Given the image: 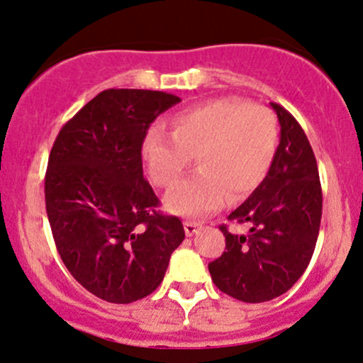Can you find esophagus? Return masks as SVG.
Listing matches in <instances>:
<instances>
[{
	"mask_svg": "<svg viewBox=\"0 0 363 363\" xmlns=\"http://www.w3.org/2000/svg\"><path fill=\"white\" fill-rule=\"evenodd\" d=\"M183 228H185V234H186V236L191 238V236H194V234H197V233H199L200 224H197V223H191V220H186V223L183 224Z\"/></svg>",
	"mask_w": 363,
	"mask_h": 363,
	"instance_id": "34e87169",
	"label": "esophagus"
}]
</instances>
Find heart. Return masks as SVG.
I'll list each match as a JSON object with an SVG mask.
<instances>
[{"instance_id": "heart-1", "label": "heart", "mask_w": 363, "mask_h": 363, "mask_svg": "<svg viewBox=\"0 0 363 363\" xmlns=\"http://www.w3.org/2000/svg\"><path fill=\"white\" fill-rule=\"evenodd\" d=\"M279 146V122L272 110L241 98H216L172 118V132L152 127L143 143L151 180L177 185L197 160L199 172L166 195L174 214L199 217L241 202L262 185Z\"/></svg>"}]
</instances>
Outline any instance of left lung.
Instances as JSON below:
<instances>
[{
    "instance_id": "1",
    "label": "left lung",
    "mask_w": 363,
    "mask_h": 363,
    "mask_svg": "<svg viewBox=\"0 0 363 363\" xmlns=\"http://www.w3.org/2000/svg\"><path fill=\"white\" fill-rule=\"evenodd\" d=\"M280 122V144L262 185L228 219L248 224L250 234L220 225L225 251L208 263L216 287L242 302L282 296L308 268L323 214L318 163L299 122L270 104Z\"/></svg>"
}]
</instances>
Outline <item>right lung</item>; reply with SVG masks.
<instances>
[{"label": "right lung", "mask_w": 363, "mask_h": 363, "mask_svg": "<svg viewBox=\"0 0 363 363\" xmlns=\"http://www.w3.org/2000/svg\"><path fill=\"white\" fill-rule=\"evenodd\" d=\"M178 101L152 89H105L64 123L50 149L45 208L55 248L106 302L155 292L185 240L182 220L156 211L140 155L149 125Z\"/></svg>", "instance_id": "right-lung-1"}]
</instances>
